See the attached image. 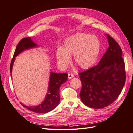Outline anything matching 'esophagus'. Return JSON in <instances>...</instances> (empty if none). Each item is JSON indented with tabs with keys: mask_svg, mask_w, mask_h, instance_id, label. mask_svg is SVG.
Segmentation results:
<instances>
[{
	"mask_svg": "<svg viewBox=\"0 0 133 133\" xmlns=\"http://www.w3.org/2000/svg\"><path fill=\"white\" fill-rule=\"evenodd\" d=\"M74 76V75L72 74H71V73L68 74V78H69V79H71L72 78H73Z\"/></svg>",
	"mask_w": 133,
	"mask_h": 133,
	"instance_id": "1",
	"label": "esophagus"
}]
</instances>
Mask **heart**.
Returning a JSON list of instances; mask_svg holds the SVG:
<instances>
[{
  "label": "heart",
  "instance_id": "b5f03b06",
  "mask_svg": "<svg viewBox=\"0 0 133 133\" xmlns=\"http://www.w3.org/2000/svg\"><path fill=\"white\" fill-rule=\"evenodd\" d=\"M100 49V41L96 36L77 33L65 40L62 49H57V62L65 68L70 62V57L74 55V63L81 69H87L96 62Z\"/></svg>",
  "mask_w": 133,
  "mask_h": 133
}]
</instances>
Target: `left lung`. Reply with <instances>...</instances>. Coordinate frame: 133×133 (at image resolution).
<instances>
[{"label":"left lung","mask_w":133,"mask_h":133,"mask_svg":"<svg viewBox=\"0 0 133 133\" xmlns=\"http://www.w3.org/2000/svg\"><path fill=\"white\" fill-rule=\"evenodd\" d=\"M107 36L109 46L99 63L79 74L82 85L81 100L94 109L112 104L121 94L126 81L122 49L112 37Z\"/></svg>","instance_id":"obj_1"}]
</instances>
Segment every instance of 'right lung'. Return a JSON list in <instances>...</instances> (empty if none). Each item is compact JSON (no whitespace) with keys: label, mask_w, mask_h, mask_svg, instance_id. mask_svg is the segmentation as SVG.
<instances>
[{"label":"right lung","mask_w":133,"mask_h":133,"mask_svg":"<svg viewBox=\"0 0 133 133\" xmlns=\"http://www.w3.org/2000/svg\"><path fill=\"white\" fill-rule=\"evenodd\" d=\"M36 46L35 43L32 41L30 37L23 38L20 40L16 46L13 58L11 60L10 68L11 74L12 72V66H13L15 59V57H16L18 54H19L24 50L35 47ZM67 74H57L51 72L50 76V81H49L48 93L46 95L44 102L38 106L29 107L22 104L23 106L32 112L38 113H45L52 110L59 103V88L61 85L67 81Z\"/></svg>","instance_id":"obj_1"}]
</instances>
